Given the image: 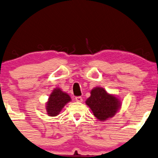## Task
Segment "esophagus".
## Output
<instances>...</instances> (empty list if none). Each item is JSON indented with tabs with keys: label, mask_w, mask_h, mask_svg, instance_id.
Masks as SVG:
<instances>
[{
	"label": "esophagus",
	"mask_w": 158,
	"mask_h": 158,
	"mask_svg": "<svg viewBox=\"0 0 158 158\" xmlns=\"http://www.w3.org/2000/svg\"><path fill=\"white\" fill-rule=\"evenodd\" d=\"M75 100H76V102H83V99L81 97H76Z\"/></svg>",
	"instance_id": "esophagus-1"
}]
</instances>
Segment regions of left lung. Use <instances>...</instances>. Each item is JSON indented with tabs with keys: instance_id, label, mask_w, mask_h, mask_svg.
I'll list each match as a JSON object with an SVG mask.
<instances>
[{
	"instance_id": "obj_1",
	"label": "left lung",
	"mask_w": 158,
	"mask_h": 158,
	"mask_svg": "<svg viewBox=\"0 0 158 158\" xmlns=\"http://www.w3.org/2000/svg\"><path fill=\"white\" fill-rule=\"evenodd\" d=\"M91 96L85 100L94 116L100 122H105L116 115L122 108L120 98L110 94L102 87L97 86L91 90Z\"/></svg>"
}]
</instances>
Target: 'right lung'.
<instances>
[{"label":"right lung","instance_id":"right-lung-1","mask_svg":"<svg viewBox=\"0 0 158 158\" xmlns=\"http://www.w3.org/2000/svg\"><path fill=\"white\" fill-rule=\"evenodd\" d=\"M71 97L61 89H54L46 102V111L49 116H56L67 103L71 102Z\"/></svg>","mask_w":158,"mask_h":158}]
</instances>
